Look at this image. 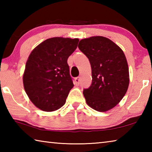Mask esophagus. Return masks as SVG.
I'll return each mask as SVG.
<instances>
[{
  "mask_svg": "<svg viewBox=\"0 0 152 152\" xmlns=\"http://www.w3.org/2000/svg\"><path fill=\"white\" fill-rule=\"evenodd\" d=\"M74 82H75V84H76V85H79L80 82V77H77V78H75V80H74Z\"/></svg>",
  "mask_w": 152,
  "mask_h": 152,
  "instance_id": "esophagus-1",
  "label": "esophagus"
}]
</instances>
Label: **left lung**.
<instances>
[{"mask_svg":"<svg viewBox=\"0 0 152 152\" xmlns=\"http://www.w3.org/2000/svg\"><path fill=\"white\" fill-rule=\"evenodd\" d=\"M78 48L88 58L92 69V84L83 91L87 104L99 112L113 109L125 96L129 84L123 50L102 36L82 39Z\"/></svg>","mask_w":152,"mask_h":152,"instance_id":"left-lung-1","label":"left lung"}]
</instances>
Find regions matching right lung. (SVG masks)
Returning <instances> with one entry per match:
<instances>
[{
    "instance_id": "add662e5",
    "label": "right lung",
    "mask_w": 152,
    "mask_h": 152,
    "mask_svg": "<svg viewBox=\"0 0 152 152\" xmlns=\"http://www.w3.org/2000/svg\"><path fill=\"white\" fill-rule=\"evenodd\" d=\"M78 42L77 38H50L30 53L23 82L28 97L38 109L54 111L66 103L74 86L67 61Z\"/></svg>"
}]
</instances>
